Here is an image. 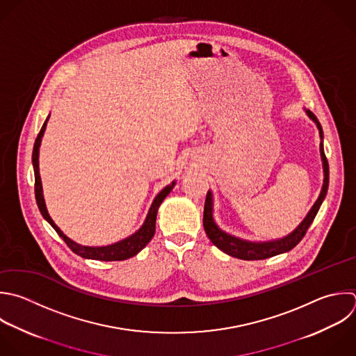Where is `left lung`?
Instances as JSON below:
<instances>
[{"label": "left lung", "mask_w": 356, "mask_h": 356, "mask_svg": "<svg viewBox=\"0 0 356 356\" xmlns=\"http://www.w3.org/2000/svg\"><path fill=\"white\" fill-rule=\"evenodd\" d=\"M307 115L317 124V128L320 131V138L323 139V131H321V125L317 121L316 115L312 111H307ZM320 153H321V160H323V168H324V182H323V188L320 192L318 199L316 200V203L313 204V207L310 209V211L307 213V216L305 217V220L299 224V227L291 232L288 236L281 238L278 241H271V242H263V243H256V242H248V241H242L239 238H235L229 234H225L224 231H221L214 220H213V200H211V193L207 192L206 196V202H204V211H203V227L204 231L207 234V236L210 238V241L224 253L232 256V257H238L242 260H263L267 257H273L275 254L284 253L291 250L292 248H295L302 238L305 236L307 228L310 227V224L313 222L325 195H327V189H328V161L327 157L324 154V149H323V142L320 143Z\"/></svg>", "instance_id": "8db88e82"}]
</instances>
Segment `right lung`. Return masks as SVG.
Returning a JSON list of instances; mask_svg holds the SVG:
<instances>
[{"mask_svg":"<svg viewBox=\"0 0 356 356\" xmlns=\"http://www.w3.org/2000/svg\"><path fill=\"white\" fill-rule=\"evenodd\" d=\"M49 120V118H47ZM47 120L44 121L35 146H33V154H32V161H33V170H35V195H36V202L39 206V210L42 213V216L51 224V227L57 231V234L64 239V242L70 246V249L72 252H75L76 254L85 257V259H95V260H103V261H118V260H125L129 259L132 256H135L136 253H139L153 238L154 232H156V217H157V210L161 204V202L165 199V196L172 191L175 182H172L171 185L165 186L154 199L145 224L142 225V228L135 232L132 236L117 242L114 245H108V246H100V248H92V246H82L75 243L72 239H70L67 235H64V232L54 224V221L51 220L50 214L47 213L46 209V203H44V197H43V189H42V179H40V174H39V147H40V142H42V136L44 134L46 125H47Z\"/></svg>","mask_w":356,"mask_h":356,"instance_id":"1","label":"right lung"}]
</instances>
